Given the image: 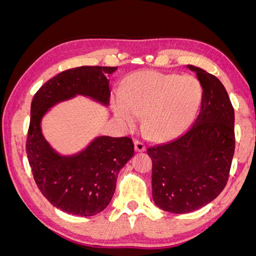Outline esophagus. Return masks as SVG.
<instances>
[{"instance_id":"1","label":"esophagus","mask_w":256,"mask_h":256,"mask_svg":"<svg viewBox=\"0 0 256 256\" xmlns=\"http://www.w3.org/2000/svg\"><path fill=\"white\" fill-rule=\"evenodd\" d=\"M134 146H135V150L138 152H146V146L144 143L141 142V141H135L134 142Z\"/></svg>"}]
</instances>
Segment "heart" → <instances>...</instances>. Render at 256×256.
Masks as SVG:
<instances>
[{
	"label": "heart",
	"instance_id": "obj_1",
	"mask_svg": "<svg viewBox=\"0 0 256 256\" xmlns=\"http://www.w3.org/2000/svg\"><path fill=\"white\" fill-rule=\"evenodd\" d=\"M202 88L192 76L142 71L132 74L124 94H114L112 106L124 127L134 128L143 115V127L154 140L172 138L194 121L200 107Z\"/></svg>",
	"mask_w": 256,
	"mask_h": 256
}]
</instances>
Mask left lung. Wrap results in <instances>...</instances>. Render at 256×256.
Returning a JSON list of instances; mask_svg holds the SVG:
<instances>
[{
	"label": "left lung",
	"mask_w": 256,
	"mask_h": 256,
	"mask_svg": "<svg viewBox=\"0 0 256 256\" xmlns=\"http://www.w3.org/2000/svg\"><path fill=\"white\" fill-rule=\"evenodd\" d=\"M202 88L200 110L180 138L150 146L152 199L164 211L188 213L208 205L226 186L232 164L234 110L216 76L188 65Z\"/></svg>",
	"instance_id": "obj_1"
}]
</instances>
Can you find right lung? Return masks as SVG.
Wrapping results in <instances>:
<instances>
[{
    "label": "right lung",
    "instance_id": "right-lung-1",
    "mask_svg": "<svg viewBox=\"0 0 256 256\" xmlns=\"http://www.w3.org/2000/svg\"><path fill=\"white\" fill-rule=\"evenodd\" d=\"M118 68L82 66L48 80L34 94L26 138V155L38 188L52 205L80 216H96L110 204L118 174L134 156L129 138L98 136L82 152L60 155L45 140L42 118L62 101L76 96L110 104V76Z\"/></svg>",
    "mask_w": 256,
    "mask_h": 256
}]
</instances>
